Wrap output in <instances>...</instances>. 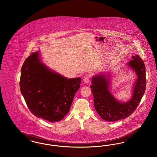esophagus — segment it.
Returning a JSON list of instances; mask_svg holds the SVG:
<instances>
[{"label": "esophagus", "instance_id": "obj_1", "mask_svg": "<svg viewBox=\"0 0 157 157\" xmlns=\"http://www.w3.org/2000/svg\"><path fill=\"white\" fill-rule=\"evenodd\" d=\"M83 81L85 82V83H90V76H85V77L83 78Z\"/></svg>", "mask_w": 157, "mask_h": 157}]
</instances>
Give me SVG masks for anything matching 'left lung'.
Segmentation results:
<instances>
[{
  "label": "left lung",
  "instance_id": "obj_1",
  "mask_svg": "<svg viewBox=\"0 0 157 157\" xmlns=\"http://www.w3.org/2000/svg\"><path fill=\"white\" fill-rule=\"evenodd\" d=\"M128 65L135 71L138 78L135 84L132 98L126 103L117 101L108 90L109 80L105 75L92 78L90 86L94 95V104L101 118L114 122L128 117L136 110L144 94L146 88L145 66L137 55L132 56Z\"/></svg>",
  "mask_w": 157,
  "mask_h": 157
}]
</instances>
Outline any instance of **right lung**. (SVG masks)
Segmentation results:
<instances>
[{
  "instance_id": "obj_1",
  "label": "right lung",
  "mask_w": 157,
  "mask_h": 157,
  "mask_svg": "<svg viewBox=\"0 0 157 157\" xmlns=\"http://www.w3.org/2000/svg\"><path fill=\"white\" fill-rule=\"evenodd\" d=\"M81 78L67 79L49 70L33 52L21 69L20 89L35 116L49 122L59 121L69 112Z\"/></svg>"
}]
</instances>
